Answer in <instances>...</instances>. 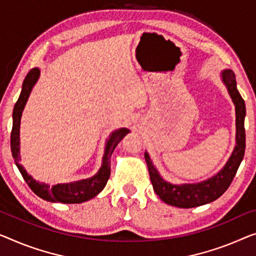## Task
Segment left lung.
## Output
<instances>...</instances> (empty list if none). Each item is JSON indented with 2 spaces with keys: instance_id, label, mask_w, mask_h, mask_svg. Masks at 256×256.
<instances>
[{
  "instance_id": "1",
  "label": "left lung",
  "mask_w": 256,
  "mask_h": 256,
  "mask_svg": "<svg viewBox=\"0 0 256 256\" xmlns=\"http://www.w3.org/2000/svg\"><path fill=\"white\" fill-rule=\"evenodd\" d=\"M222 79L236 106V128H237L236 142L237 144L231 158L218 174L199 184L172 185L163 180L158 170L152 166L150 155L144 152V160H146L148 171H150L152 188L160 196V199L168 204L179 208H193L218 199L231 185L240 163L242 161L246 147L245 124H244L246 116L245 101L237 90L234 71L224 70L222 72Z\"/></svg>"
}]
</instances>
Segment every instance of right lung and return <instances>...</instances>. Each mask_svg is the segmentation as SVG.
<instances>
[{
	"instance_id": "obj_1",
	"label": "right lung",
	"mask_w": 256,
	"mask_h": 256,
	"mask_svg": "<svg viewBox=\"0 0 256 256\" xmlns=\"http://www.w3.org/2000/svg\"><path fill=\"white\" fill-rule=\"evenodd\" d=\"M40 76V70L38 68H33L32 70L26 76L22 82V88L19 95L18 100L14 104V112H12V130H11L10 136V144H11V152L16 162V166L20 171L22 178L28 182L30 188L40 196L41 199L52 201V202H60V204H82L87 200L92 199L95 196H98L108 182L110 177V158L114 150L120 144V141L124 138L125 136L130 132L128 128H120L117 130L110 136V138L106 142V152L104 156V161H102V166L98 170V172L94 177L88 179H82V180L70 182V184H57L54 186H48L42 182H39L30 176L26 172L20 163H19V128H20V118L22 112L24 110L26 101L30 96V90H32L34 84L36 82L38 78Z\"/></svg>"
}]
</instances>
